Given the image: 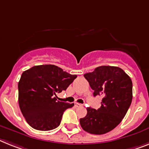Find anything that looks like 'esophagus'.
<instances>
[{
	"mask_svg": "<svg viewBox=\"0 0 149 149\" xmlns=\"http://www.w3.org/2000/svg\"><path fill=\"white\" fill-rule=\"evenodd\" d=\"M82 104H81L79 103H75V107H82Z\"/></svg>",
	"mask_w": 149,
	"mask_h": 149,
	"instance_id": "esophagus-1",
	"label": "esophagus"
}]
</instances>
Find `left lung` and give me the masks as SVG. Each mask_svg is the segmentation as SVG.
<instances>
[{"label":"left lung","instance_id":"8db88e82","mask_svg":"<svg viewBox=\"0 0 149 149\" xmlns=\"http://www.w3.org/2000/svg\"><path fill=\"white\" fill-rule=\"evenodd\" d=\"M93 95H102L98 110L87 107V114L79 120L81 127L91 134L102 135L111 131L120 123L132 99L130 77L120 67L101 66L84 74Z\"/></svg>","mask_w":149,"mask_h":149}]
</instances>
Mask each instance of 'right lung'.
<instances>
[{
	"label": "right lung",
	"instance_id": "1",
	"mask_svg": "<svg viewBox=\"0 0 149 149\" xmlns=\"http://www.w3.org/2000/svg\"><path fill=\"white\" fill-rule=\"evenodd\" d=\"M77 77L51 64L34 66L22 72L19 105L30 127L48 131L59 126L63 112L74 104L57 101V93L67 89Z\"/></svg>",
	"mask_w": 149,
	"mask_h": 149
}]
</instances>
